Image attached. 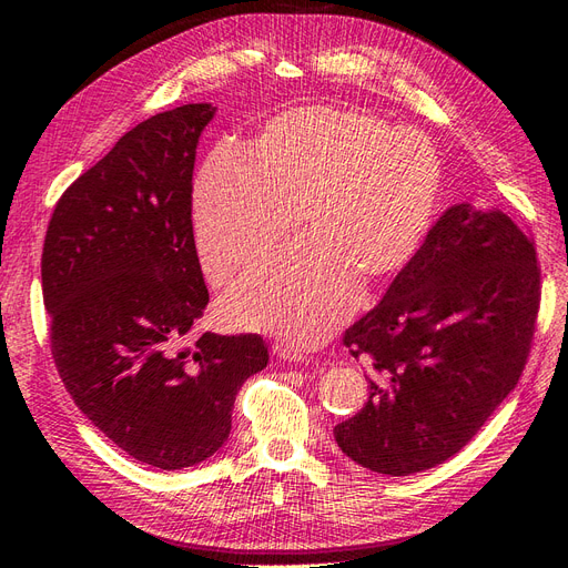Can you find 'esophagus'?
<instances>
[{
    "label": "esophagus",
    "mask_w": 568,
    "mask_h": 568,
    "mask_svg": "<svg viewBox=\"0 0 568 568\" xmlns=\"http://www.w3.org/2000/svg\"><path fill=\"white\" fill-rule=\"evenodd\" d=\"M274 355L284 359V363H307V355L294 346H288V343H277V346H274Z\"/></svg>",
    "instance_id": "34e87169"
}]
</instances>
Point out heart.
Instances as JSON below:
<instances>
[{
  "label": "heart",
  "instance_id": "obj_1",
  "mask_svg": "<svg viewBox=\"0 0 568 568\" xmlns=\"http://www.w3.org/2000/svg\"><path fill=\"white\" fill-rule=\"evenodd\" d=\"M443 189L428 136L353 106H294L267 118L194 182L203 270L232 284L267 263L301 217L305 244L253 274L230 298L242 329L315 348L357 305L419 255Z\"/></svg>",
  "mask_w": 568,
  "mask_h": 568
}]
</instances>
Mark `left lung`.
Masks as SVG:
<instances>
[{"label": "left lung", "instance_id": "8db88e82", "mask_svg": "<svg viewBox=\"0 0 568 568\" xmlns=\"http://www.w3.org/2000/svg\"><path fill=\"white\" fill-rule=\"evenodd\" d=\"M540 305L530 239L497 209L455 203L382 303L343 334L369 400L336 424L359 467L409 476L467 445L524 372Z\"/></svg>", "mask_w": 568, "mask_h": 568}]
</instances>
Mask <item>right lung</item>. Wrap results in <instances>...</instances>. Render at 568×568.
<instances>
[{
    "instance_id": "right-lung-1",
    "label": "right lung",
    "mask_w": 568,
    "mask_h": 568,
    "mask_svg": "<svg viewBox=\"0 0 568 568\" xmlns=\"http://www.w3.org/2000/svg\"><path fill=\"white\" fill-rule=\"evenodd\" d=\"M211 104L151 115L59 199L42 251L51 355L71 398L120 450L159 469L215 455L257 334L182 341L209 305L192 227L196 144Z\"/></svg>"
}]
</instances>
